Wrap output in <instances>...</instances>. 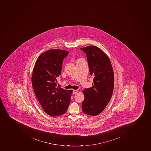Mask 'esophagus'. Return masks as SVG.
<instances>
[{
    "instance_id": "esophagus-1",
    "label": "esophagus",
    "mask_w": 151,
    "mask_h": 151,
    "mask_svg": "<svg viewBox=\"0 0 151 151\" xmlns=\"http://www.w3.org/2000/svg\"><path fill=\"white\" fill-rule=\"evenodd\" d=\"M78 90H73V94H76V93L78 92Z\"/></svg>"
}]
</instances>
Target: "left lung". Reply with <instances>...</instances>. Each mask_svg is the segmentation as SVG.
Listing matches in <instances>:
<instances>
[{"instance_id": "1", "label": "left lung", "mask_w": 151, "mask_h": 151, "mask_svg": "<svg viewBox=\"0 0 151 151\" xmlns=\"http://www.w3.org/2000/svg\"><path fill=\"white\" fill-rule=\"evenodd\" d=\"M80 49L86 52L90 75L94 77L92 87L83 91L85 99L82 108L85 114L95 116L101 113L111 98L113 68L108 56L99 47L90 45Z\"/></svg>"}]
</instances>
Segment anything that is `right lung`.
Here are the masks:
<instances>
[{
	"label": "right lung",
	"mask_w": 151,
	"mask_h": 151,
	"mask_svg": "<svg viewBox=\"0 0 151 151\" xmlns=\"http://www.w3.org/2000/svg\"><path fill=\"white\" fill-rule=\"evenodd\" d=\"M68 51L51 49L39 56L33 68L32 82L34 93L45 113L55 117L65 114L70 104L72 90L57 86L63 59Z\"/></svg>",
	"instance_id": "1"
}]
</instances>
